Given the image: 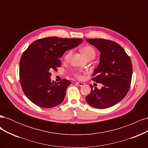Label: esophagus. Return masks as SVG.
Returning a JSON list of instances; mask_svg holds the SVG:
<instances>
[{
    "label": "esophagus",
    "instance_id": "34e87169",
    "mask_svg": "<svg viewBox=\"0 0 148 148\" xmlns=\"http://www.w3.org/2000/svg\"><path fill=\"white\" fill-rule=\"evenodd\" d=\"M76 83H77L78 85V86H84V85L85 84L84 83H82V82H77Z\"/></svg>",
    "mask_w": 148,
    "mask_h": 148
}]
</instances>
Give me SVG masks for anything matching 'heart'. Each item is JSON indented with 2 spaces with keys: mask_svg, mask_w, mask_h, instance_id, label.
<instances>
[{
  "mask_svg": "<svg viewBox=\"0 0 148 148\" xmlns=\"http://www.w3.org/2000/svg\"><path fill=\"white\" fill-rule=\"evenodd\" d=\"M81 52H82L84 56L86 58V59H93L96 56V52L91 46H85L83 47L81 49ZM71 53H72V51H69L67 52L64 56V59L66 60H69L70 59V58L71 56ZM75 76L78 78H82V76L80 75L79 73H76Z\"/></svg>",
  "mask_w": 148,
  "mask_h": 148,
  "instance_id": "heart-1",
  "label": "heart"
}]
</instances>
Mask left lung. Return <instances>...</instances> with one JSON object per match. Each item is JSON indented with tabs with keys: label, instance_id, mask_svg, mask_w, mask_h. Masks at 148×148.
I'll list each match as a JSON object with an SVG mask.
<instances>
[{
	"label": "left lung",
	"instance_id": "8db88e82",
	"mask_svg": "<svg viewBox=\"0 0 148 148\" xmlns=\"http://www.w3.org/2000/svg\"><path fill=\"white\" fill-rule=\"evenodd\" d=\"M101 53L100 62L94 69L92 79L102 86L91 88L86 97L89 105L107 109L117 104L127 95L132 81L133 66L130 58L119 44L104 39H86Z\"/></svg>",
	"mask_w": 148,
	"mask_h": 148
}]
</instances>
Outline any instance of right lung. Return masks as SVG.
<instances>
[{
	"label": "right lung",
	"instance_id": "right-lung-1",
	"mask_svg": "<svg viewBox=\"0 0 148 148\" xmlns=\"http://www.w3.org/2000/svg\"><path fill=\"white\" fill-rule=\"evenodd\" d=\"M82 39L47 37L31 43L20 61V81L25 96L36 106L52 108L64 100L71 82H51V71L61 66L65 52L77 47Z\"/></svg>",
	"mask_w": 148,
	"mask_h": 148
}]
</instances>
